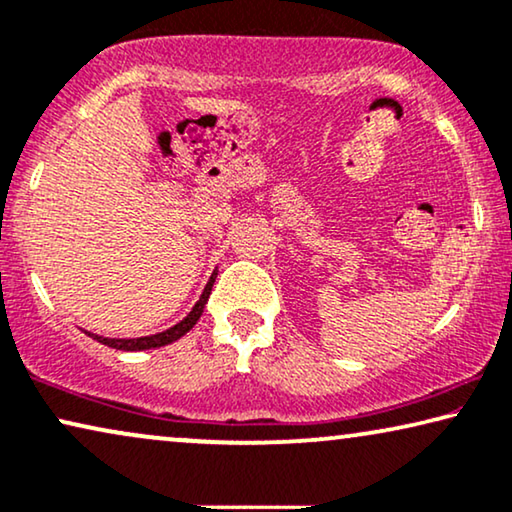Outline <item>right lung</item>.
Wrapping results in <instances>:
<instances>
[{
  "instance_id": "obj_1",
  "label": "right lung",
  "mask_w": 512,
  "mask_h": 512,
  "mask_svg": "<svg viewBox=\"0 0 512 512\" xmlns=\"http://www.w3.org/2000/svg\"><path fill=\"white\" fill-rule=\"evenodd\" d=\"M215 276H218V271H213L211 280H208L204 292H201V297L197 304L192 306V311L185 315V318L178 322V325L169 327L160 331V334H150V336H139V338H109V336H99V334H92V331H85V334L95 338V341L109 345V348L115 350H125V352H139V350H153V348H162V345H169L178 341V338L185 336L187 331H190L194 325H197V320L201 318V313H204V306L208 297H211V290H213V283H215Z\"/></svg>"
}]
</instances>
